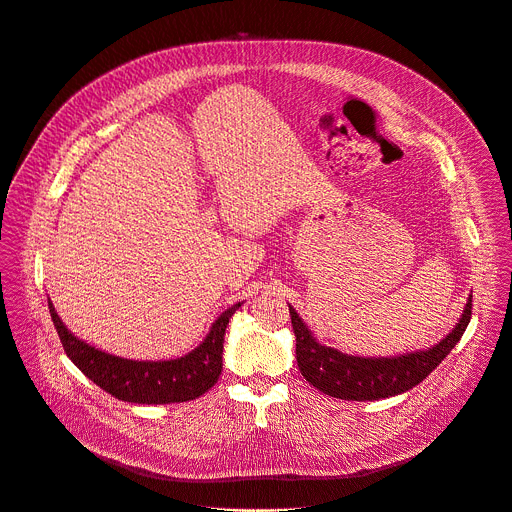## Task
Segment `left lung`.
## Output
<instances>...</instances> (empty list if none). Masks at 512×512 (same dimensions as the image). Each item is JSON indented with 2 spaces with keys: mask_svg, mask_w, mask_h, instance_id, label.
<instances>
[{
  "mask_svg": "<svg viewBox=\"0 0 512 512\" xmlns=\"http://www.w3.org/2000/svg\"><path fill=\"white\" fill-rule=\"evenodd\" d=\"M295 331V358L301 376L319 392L342 400H380L398 396L418 386L460 342L472 315V297L464 307L458 325L428 352L400 358H356L317 344L297 311L289 305Z\"/></svg>",
  "mask_w": 512,
  "mask_h": 512,
  "instance_id": "obj_1",
  "label": "left lung"
}]
</instances>
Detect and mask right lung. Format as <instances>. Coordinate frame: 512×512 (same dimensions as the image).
<instances>
[{
    "mask_svg": "<svg viewBox=\"0 0 512 512\" xmlns=\"http://www.w3.org/2000/svg\"><path fill=\"white\" fill-rule=\"evenodd\" d=\"M54 327L60 335L66 356L110 396L132 404H175L187 402L209 392L223 370L225 329L233 313L241 307H229L211 327L205 342L189 356L170 362H134L104 354L74 337L48 301Z\"/></svg>",
    "mask_w": 512,
    "mask_h": 512,
    "instance_id": "obj_1",
    "label": "right lung"
}]
</instances>
